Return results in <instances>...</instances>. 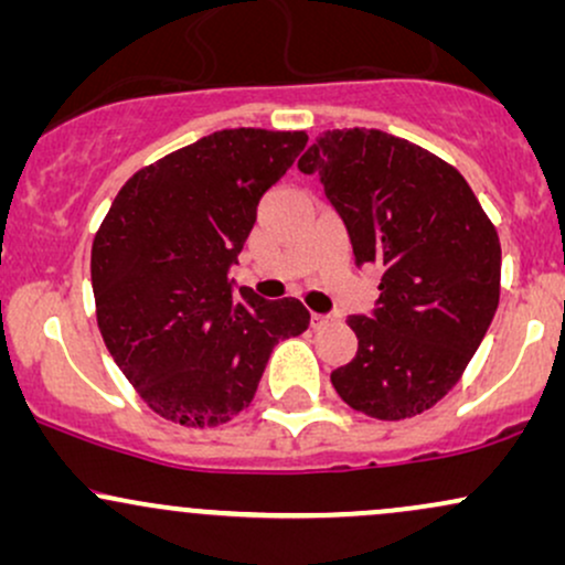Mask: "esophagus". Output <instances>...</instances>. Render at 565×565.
<instances>
[{
	"mask_svg": "<svg viewBox=\"0 0 565 565\" xmlns=\"http://www.w3.org/2000/svg\"><path fill=\"white\" fill-rule=\"evenodd\" d=\"M332 321H334L332 316H321V313H313V319H310V323H313V329H327Z\"/></svg>",
	"mask_w": 565,
	"mask_h": 565,
	"instance_id": "obj_1",
	"label": "esophagus"
}]
</instances>
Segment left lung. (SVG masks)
Returning <instances> with one entry per match:
<instances>
[{"instance_id":"left-lung-1","label":"left lung","mask_w":565,"mask_h":565,"mask_svg":"<svg viewBox=\"0 0 565 565\" xmlns=\"http://www.w3.org/2000/svg\"><path fill=\"white\" fill-rule=\"evenodd\" d=\"M319 174L359 265H377L374 316L332 385L355 412L406 419L457 385L499 305L502 246L449 161L382 129H327L297 161Z\"/></svg>"}]
</instances>
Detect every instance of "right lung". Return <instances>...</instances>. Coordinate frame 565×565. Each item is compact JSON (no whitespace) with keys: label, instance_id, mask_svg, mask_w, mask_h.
Wrapping results in <instances>:
<instances>
[{"label":"right lung","instance_id":"obj_1","mask_svg":"<svg viewBox=\"0 0 565 565\" xmlns=\"http://www.w3.org/2000/svg\"><path fill=\"white\" fill-rule=\"evenodd\" d=\"M305 142L302 129H220L135 172L103 217L89 260L97 329L159 417L225 425L252 404L276 342L308 329L300 300L233 297L228 278L260 196Z\"/></svg>","mask_w":565,"mask_h":565}]
</instances>
